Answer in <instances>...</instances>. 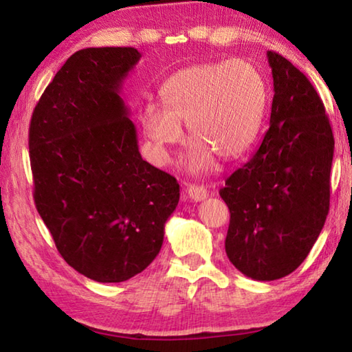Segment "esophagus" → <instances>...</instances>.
I'll use <instances>...</instances> for the list:
<instances>
[{"label": "esophagus", "instance_id": "1", "mask_svg": "<svg viewBox=\"0 0 352 352\" xmlns=\"http://www.w3.org/2000/svg\"><path fill=\"white\" fill-rule=\"evenodd\" d=\"M186 194L192 201H201L208 197V190L205 186H199V184H186Z\"/></svg>", "mask_w": 352, "mask_h": 352}]
</instances>
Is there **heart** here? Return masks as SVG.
Listing matches in <instances>:
<instances>
[{"label":"heart","mask_w":352,"mask_h":352,"mask_svg":"<svg viewBox=\"0 0 352 352\" xmlns=\"http://www.w3.org/2000/svg\"><path fill=\"white\" fill-rule=\"evenodd\" d=\"M163 107L147 104L141 126L158 164L170 160L169 148L183 140L186 124L190 144L186 168L201 174L212 168L214 155L237 160L258 138L264 122L269 90L261 71L252 62L200 63L172 74L162 87Z\"/></svg>","instance_id":"1"}]
</instances>
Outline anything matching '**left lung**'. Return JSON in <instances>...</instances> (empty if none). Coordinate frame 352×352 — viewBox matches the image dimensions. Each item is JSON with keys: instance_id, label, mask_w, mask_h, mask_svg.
<instances>
[{"instance_id": "1", "label": "left lung", "mask_w": 352, "mask_h": 352, "mask_svg": "<svg viewBox=\"0 0 352 352\" xmlns=\"http://www.w3.org/2000/svg\"><path fill=\"white\" fill-rule=\"evenodd\" d=\"M270 129L248 163L220 189L230 210L225 252L256 281H275L301 265L329 212L333 135L312 83L269 51Z\"/></svg>"}]
</instances>
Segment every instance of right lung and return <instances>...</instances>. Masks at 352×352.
I'll return each instance as SVG.
<instances>
[{
  "label": "right lung",
  "mask_w": 352,
  "mask_h": 352,
  "mask_svg": "<svg viewBox=\"0 0 352 352\" xmlns=\"http://www.w3.org/2000/svg\"><path fill=\"white\" fill-rule=\"evenodd\" d=\"M135 47L74 52L29 127L34 200L62 258L98 283H122L157 258L180 200L172 175L141 158L121 93Z\"/></svg>",
  "instance_id": "right-lung-1"
}]
</instances>
